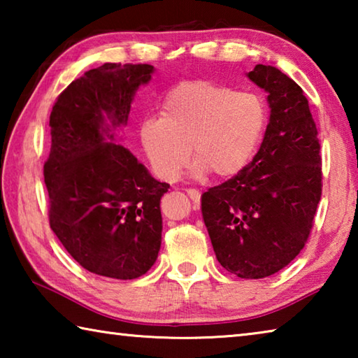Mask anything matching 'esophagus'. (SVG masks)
Masks as SVG:
<instances>
[{"label": "esophagus", "instance_id": "obj_1", "mask_svg": "<svg viewBox=\"0 0 358 358\" xmlns=\"http://www.w3.org/2000/svg\"><path fill=\"white\" fill-rule=\"evenodd\" d=\"M186 194L191 197V201L194 203L201 202V191H197V189H186Z\"/></svg>", "mask_w": 358, "mask_h": 358}]
</instances>
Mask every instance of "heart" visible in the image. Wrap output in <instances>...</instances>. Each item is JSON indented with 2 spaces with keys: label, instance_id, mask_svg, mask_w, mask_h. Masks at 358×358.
I'll return each instance as SVG.
<instances>
[{
  "label": "heart",
  "instance_id": "heart-1",
  "mask_svg": "<svg viewBox=\"0 0 358 358\" xmlns=\"http://www.w3.org/2000/svg\"><path fill=\"white\" fill-rule=\"evenodd\" d=\"M266 128V104L256 93L210 82H186L173 88L161 118H148L141 142L151 167L162 181L173 183L191 157L192 175L208 172L232 178L256 156Z\"/></svg>",
  "mask_w": 358,
  "mask_h": 358
}]
</instances>
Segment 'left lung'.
Instances as JSON below:
<instances>
[{"instance_id": "1", "label": "left lung", "mask_w": 358, "mask_h": 358, "mask_svg": "<svg viewBox=\"0 0 358 358\" xmlns=\"http://www.w3.org/2000/svg\"><path fill=\"white\" fill-rule=\"evenodd\" d=\"M268 94L270 118L243 172L202 194L217 262L245 280L271 276L305 246L322 192L316 123L303 90L273 66L246 72Z\"/></svg>"}]
</instances>
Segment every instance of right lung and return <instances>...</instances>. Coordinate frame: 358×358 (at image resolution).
I'll return each instance as SVG.
<instances>
[{"instance_id":"right-lung-1","label":"right lung","mask_w":358,"mask_h":358,"mask_svg":"<svg viewBox=\"0 0 358 358\" xmlns=\"http://www.w3.org/2000/svg\"><path fill=\"white\" fill-rule=\"evenodd\" d=\"M151 64L106 63L85 72L58 96L50 113L52 148L44 164L48 220L85 270L136 280L161 250V197L167 183L121 145L137 90Z\"/></svg>"}]
</instances>
